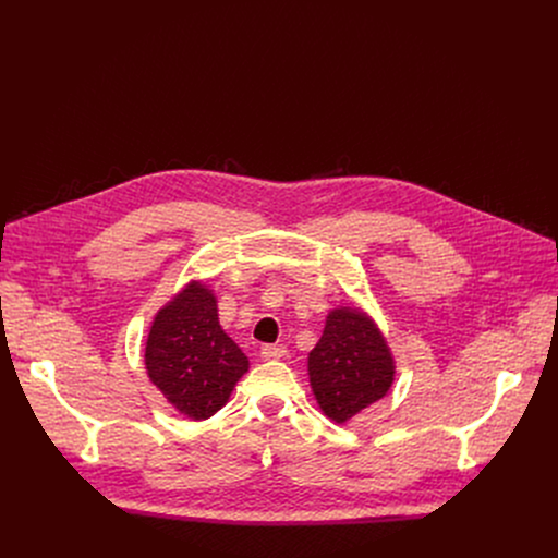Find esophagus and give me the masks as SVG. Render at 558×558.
I'll use <instances>...</instances> for the list:
<instances>
[{"label":"esophagus","mask_w":558,"mask_h":558,"mask_svg":"<svg viewBox=\"0 0 558 558\" xmlns=\"http://www.w3.org/2000/svg\"><path fill=\"white\" fill-rule=\"evenodd\" d=\"M260 355H263V360H280L287 355V349L282 344H265L260 349Z\"/></svg>","instance_id":"esophagus-1"}]
</instances>
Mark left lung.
I'll list each match as a JSON object with an SVG mask.
<instances>
[{
	"instance_id": "8db88e82",
	"label": "left lung",
	"mask_w": 558,
	"mask_h": 558,
	"mask_svg": "<svg viewBox=\"0 0 558 558\" xmlns=\"http://www.w3.org/2000/svg\"><path fill=\"white\" fill-rule=\"evenodd\" d=\"M395 364L373 320L357 308H333L308 353V381L327 417L342 424L388 392Z\"/></svg>"
}]
</instances>
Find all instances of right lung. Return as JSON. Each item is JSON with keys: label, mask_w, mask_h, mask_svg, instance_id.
<instances>
[{"label": "right lung", "mask_w": 558, "mask_h": 558, "mask_svg": "<svg viewBox=\"0 0 558 558\" xmlns=\"http://www.w3.org/2000/svg\"><path fill=\"white\" fill-rule=\"evenodd\" d=\"M145 368L174 409L190 420H207L227 404L250 360L220 329L214 293L192 282L156 313Z\"/></svg>", "instance_id": "right-lung-1"}]
</instances>
